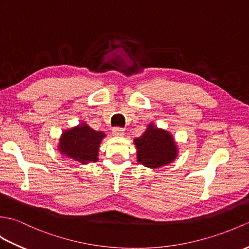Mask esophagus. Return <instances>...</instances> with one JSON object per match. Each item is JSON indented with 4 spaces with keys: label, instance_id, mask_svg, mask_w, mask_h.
<instances>
[{
    "label": "esophagus",
    "instance_id": "34e87169",
    "mask_svg": "<svg viewBox=\"0 0 249 249\" xmlns=\"http://www.w3.org/2000/svg\"><path fill=\"white\" fill-rule=\"evenodd\" d=\"M112 135L114 137H123L124 136V129L120 128V127H115L112 130Z\"/></svg>",
    "mask_w": 249,
    "mask_h": 249
}]
</instances>
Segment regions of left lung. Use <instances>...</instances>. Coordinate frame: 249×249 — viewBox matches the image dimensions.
I'll list each match as a JSON object with an SVG mask.
<instances>
[{"label":"left lung","instance_id":"left-lung-1","mask_svg":"<svg viewBox=\"0 0 249 249\" xmlns=\"http://www.w3.org/2000/svg\"><path fill=\"white\" fill-rule=\"evenodd\" d=\"M137 161L148 169H159L172 163L178 156V145L170 131L149 123L141 137L136 138Z\"/></svg>","mask_w":249,"mask_h":249}]
</instances>
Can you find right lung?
Listing matches in <instances>:
<instances>
[{
    "mask_svg": "<svg viewBox=\"0 0 249 249\" xmlns=\"http://www.w3.org/2000/svg\"><path fill=\"white\" fill-rule=\"evenodd\" d=\"M106 134L96 131L82 121L78 125L62 131L57 151L63 158L82 164L96 162L103 139Z\"/></svg>",
    "mask_w": 249,
    "mask_h": 249,
    "instance_id": "1",
    "label": "right lung"
}]
</instances>
